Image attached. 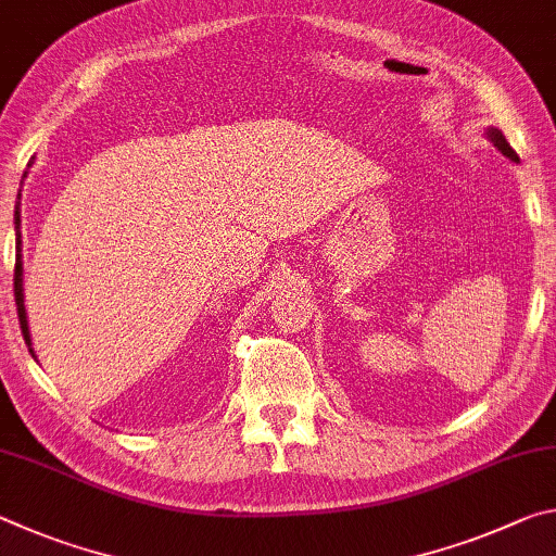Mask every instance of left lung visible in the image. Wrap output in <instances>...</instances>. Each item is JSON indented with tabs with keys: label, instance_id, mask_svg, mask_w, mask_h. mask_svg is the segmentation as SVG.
I'll use <instances>...</instances> for the list:
<instances>
[{
	"label": "left lung",
	"instance_id": "8db88e82",
	"mask_svg": "<svg viewBox=\"0 0 556 556\" xmlns=\"http://www.w3.org/2000/svg\"><path fill=\"white\" fill-rule=\"evenodd\" d=\"M485 137L491 139V142H493V147L497 149V152H503L507 159H510V162H515V164L520 162V156H517V154H515V149H513L510 144H507V139H505V135H503L501 129L488 127V129H485Z\"/></svg>",
	"mask_w": 556,
	"mask_h": 556
}]
</instances>
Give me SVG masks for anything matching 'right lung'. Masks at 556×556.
<instances>
[{
  "instance_id": "add662e5",
  "label": "right lung",
  "mask_w": 556,
  "mask_h": 556,
  "mask_svg": "<svg viewBox=\"0 0 556 556\" xmlns=\"http://www.w3.org/2000/svg\"><path fill=\"white\" fill-rule=\"evenodd\" d=\"M26 176V174H24ZM22 195V193H18ZM18 205L14 211V228H16V265H14V299H16V314H18V324H22V333H24V341L29 345V353L31 351V336H29V321H26V306H24V267H22V232H18ZM36 357V355H34Z\"/></svg>"
}]
</instances>
